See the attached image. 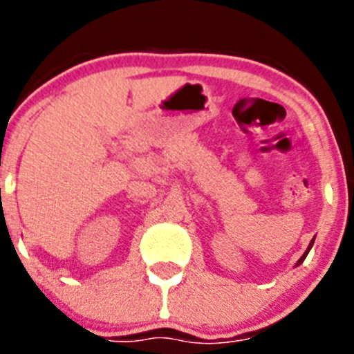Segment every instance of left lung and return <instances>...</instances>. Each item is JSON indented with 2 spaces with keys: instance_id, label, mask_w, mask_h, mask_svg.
<instances>
[{
  "instance_id": "8db88e82",
  "label": "left lung",
  "mask_w": 354,
  "mask_h": 354,
  "mask_svg": "<svg viewBox=\"0 0 354 354\" xmlns=\"http://www.w3.org/2000/svg\"><path fill=\"white\" fill-rule=\"evenodd\" d=\"M313 241H315V237H313V239H311L310 246H308V250H306V251H304V254H303V257H301V258H299V260H297V263H296V265H301V263H303V261H304V258H306V257H308V253H310L311 246H313Z\"/></svg>"
}]
</instances>
